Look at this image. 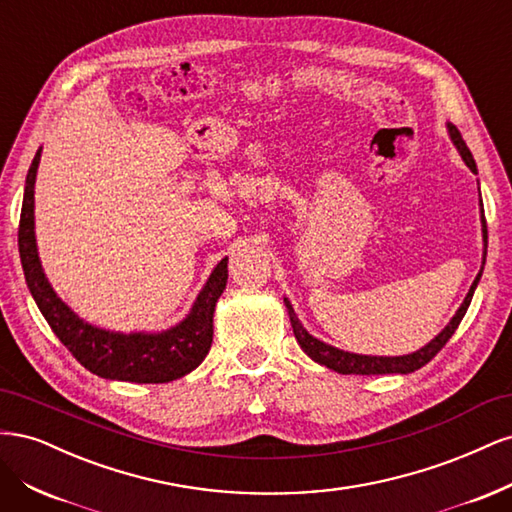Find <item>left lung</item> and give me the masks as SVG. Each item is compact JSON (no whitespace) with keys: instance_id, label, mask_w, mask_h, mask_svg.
<instances>
[{"instance_id":"1","label":"left lung","mask_w":512,"mask_h":512,"mask_svg":"<svg viewBox=\"0 0 512 512\" xmlns=\"http://www.w3.org/2000/svg\"><path fill=\"white\" fill-rule=\"evenodd\" d=\"M446 130H448V136H451L453 145L457 147L461 160L466 162V166L472 170L474 175H478L476 162L472 158L468 145L463 143L459 130L453 126V123H446ZM478 194H480V188H478ZM478 205H480V226H483V265H480V271L474 277V282H472V286H470V290L466 294V299H463V303L459 305V309L455 312V316L451 318V322H448L446 327L436 337H433L429 344H425L423 348H418V350H414L410 354H401V356H376V354H356V352H348V350H339V348H335L331 344L320 342L318 337H314L312 333H309L301 324L299 316L294 314L292 303L284 297V305L288 309L292 331H294V337H297L301 350L309 356V359L324 365V367H329L333 371H337V374H359V376L412 374V371L427 365L433 359V356H436L444 348V344L448 342V339L453 337V333L457 331L459 322L463 320V316H466V312H468L470 301L474 297V290H476V286L480 282V275H483V269H485V258H487V222H485L483 200H480Z\"/></svg>"}]
</instances>
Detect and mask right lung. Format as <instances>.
<instances>
[{"mask_svg":"<svg viewBox=\"0 0 512 512\" xmlns=\"http://www.w3.org/2000/svg\"><path fill=\"white\" fill-rule=\"evenodd\" d=\"M42 147L27 170L21 224H19V254L29 292L76 361L91 374L106 380L162 384L190 374L205 361L213 342V314L218 299L228 282V256L211 271L209 280L200 288L190 312L175 327L164 331H108L83 320L74 309L57 297L49 277H46L38 256L36 218H34V188Z\"/></svg>","mask_w":512,"mask_h":512,"instance_id":"right-lung-1","label":"right lung"}]
</instances>
